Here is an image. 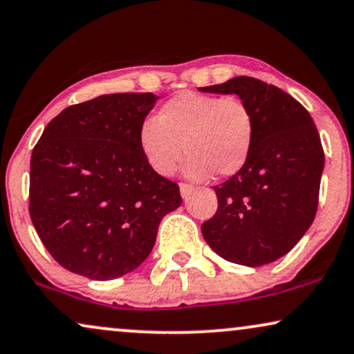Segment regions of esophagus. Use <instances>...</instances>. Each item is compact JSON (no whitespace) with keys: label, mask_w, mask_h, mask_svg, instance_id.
<instances>
[{"label":"esophagus","mask_w":354,"mask_h":354,"mask_svg":"<svg viewBox=\"0 0 354 354\" xmlns=\"http://www.w3.org/2000/svg\"><path fill=\"white\" fill-rule=\"evenodd\" d=\"M192 189H194V187H192L191 185H186V183H180V191H181V196L183 197H187L192 192Z\"/></svg>","instance_id":"1"}]
</instances>
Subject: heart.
I'll return each mask as SVG.
<instances>
[{
  "instance_id": "1",
  "label": "heart",
  "mask_w": 354,
  "mask_h": 354,
  "mask_svg": "<svg viewBox=\"0 0 354 354\" xmlns=\"http://www.w3.org/2000/svg\"><path fill=\"white\" fill-rule=\"evenodd\" d=\"M256 124L246 103L234 97L181 92L160 106L139 128L145 162L160 176H171L183 155L185 174L204 180L228 178L248 163Z\"/></svg>"
}]
</instances>
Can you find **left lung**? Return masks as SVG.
Returning <instances> with one entry per match:
<instances>
[{
	"instance_id": "left-lung-1",
	"label": "left lung",
	"mask_w": 354,
	"mask_h": 354,
	"mask_svg": "<svg viewBox=\"0 0 354 354\" xmlns=\"http://www.w3.org/2000/svg\"><path fill=\"white\" fill-rule=\"evenodd\" d=\"M201 91L236 93L256 124L248 163L214 186L218 209L202 234L226 261L266 266L290 252L314 221L325 160L317 128L298 100L259 79L238 75Z\"/></svg>"
}]
</instances>
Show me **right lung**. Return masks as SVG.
Returning <instances> with one entry per match:
<instances>
[{
    "label": "right lung",
    "instance_id": "add662e5",
    "mask_svg": "<svg viewBox=\"0 0 354 354\" xmlns=\"http://www.w3.org/2000/svg\"><path fill=\"white\" fill-rule=\"evenodd\" d=\"M153 93H111L64 108L32 150L29 214L61 267L91 280L133 272L158 225L181 205L180 186L139 149Z\"/></svg>",
    "mask_w": 354,
    "mask_h": 354
}]
</instances>
